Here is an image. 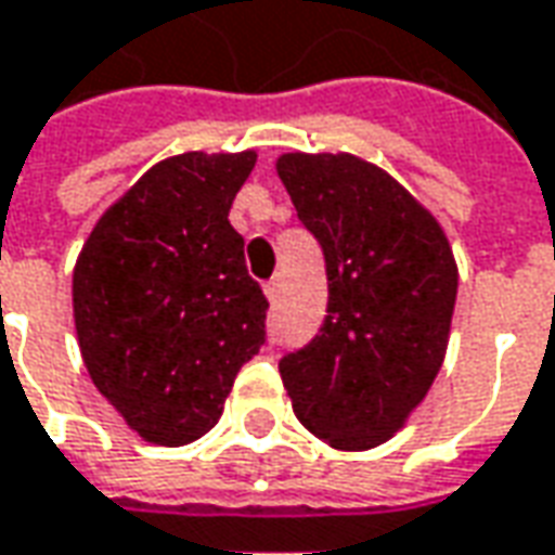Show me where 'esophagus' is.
Returning a JSON list of instances; mask_svg holds the SVG:
<instances>
[{
    "mask_svg": "<svg viewBox=\"0 0 555 555\" xmlns=\"http://www.w3.org/2000/svg\"><path fill=\"white\" fill-rule=\"evenodd\" d=\"M264 294L270 297V300H273V304H276L279 297H282V279H279V276L270 279V282L264 285Z\"/></svg>",
    "mask_w": 555,
    "mask_h": 555,
    "instance_id": "esophagus-1",
    "label": "esophagus"
}]
</instances>
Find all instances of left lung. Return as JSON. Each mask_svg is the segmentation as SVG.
I'll return each mask as SVG.
<instances>
[{
	"label": "left lung",
	"instance_id": "left-lung-1",
	"mask_svg": "<svg viewBox=\"0 0 555 555\" xmlns=\"http://www.w3.org/2000/svg\"><path fill=\"white\" fill-rule=\"evenodd\" d=\"M297 219L321 243L327 318L279 360L297 421L339 451L402 429L439 375L456 264L439 222L402 185L348 153L276 162Z\"/></svg>",
	"mask_w": 555,
	"mask_h": 555
}]
</instances>
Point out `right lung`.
Wrapping results in <instances>:
<instances>
[{
    "instance_id": "right-lung-1",
    "label": "right lung",
    "mask_w": 555,
    "mask_h": 555,
    "mask_svg": "<svg viewBox=\"0 0 555 555\" xmlns=\"http://www.w3.org/2000/svg\"><path fill=\"white\" fill-rule=\"evenodd\" d=\"M255 153H183L104 212L75 267V327L92 385L153 444L219 424L258 354L267 297L228 222Z\"/></svg>"
}]
</instances>
